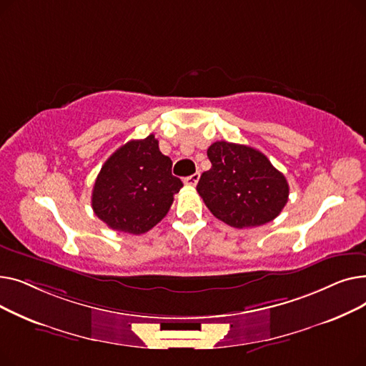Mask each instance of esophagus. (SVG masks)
Segmentation results:
<instances>
[{"label": "esophagus", "instance_id": "34e87169", "mask_svg": "<svg viewBox=\"0 0 366 366\" xmlns=\"http://www.w3.org/2000/svg\"><path fill=\"white\" fill-rule=\"evenodd\" d=\"M199 179H200V173H194V175H191V177H187V178L184 179V182H185L187 185H191V187H196V185H197V182H199Z\"/></svg>", "mask_w": 366, "mask_h": 366}]
</instances>
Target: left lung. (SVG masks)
Listing matches in <instances>:
<instances>
[{"label": "left lung", "instance_id": "left-lung-1", "mask_svg": "<svg viewBox=\"0 0 366 366\" xmlns=\"http://www.w3.org/2000/svg\"><path fill=\"white\" fill-rule=\"evenodd\" d=\"M212 167L203 172L197 193L210 212L234 228L273 221L287 203L290 185L264 154L227 141L207 148Z\"/></svg>", "mask_w": 366, "mask_h": 366}]
</instances>
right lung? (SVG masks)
<instances>
[{"label":"right lung","instance_id":"obj_1","mask_svg":"<svg viewBox=\"0 0 366 366\" xmlns=\"http://www.w3.org/2000/svg\"><path fill=\"white\" fill-rule=\"evenodd\" d=\"M182 181L172 175V160L159 141H129L104 163L92 193V207L115 232L147 233L159 224L179 193Z\"/></svg>","mask_w":366,"mask_h":366}]
</instances>
